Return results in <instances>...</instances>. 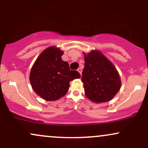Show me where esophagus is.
Segmentation results:
<instances>
[{
    "instance_id": "esophagus-1",
    "label": "esophagus",
    "mask_w": 148,
    "mask_h": 148,
    "mask_svg": "<svg viewBox=\"0 0 148 148\" xmlns=\"http://www.w3.org/2000/svg\"><path fill=\"white\" fill-rule=\"evenodd\" d=\"M77 70H78V72L80 73V74H81H81H82V69L80 68V67H79V68H78Z\"/></svg>"
}]
</instances>
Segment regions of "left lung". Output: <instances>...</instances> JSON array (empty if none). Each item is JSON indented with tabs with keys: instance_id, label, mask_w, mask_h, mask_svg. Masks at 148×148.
Instances as JSON below:
<instances>
[{
	"instance_id": "1",
	"label": "left lung",
	"mask_w": 148,
	"mask_h": 148,
	"mask_svg": "<svg viewBox=\"0 0 148 148\" xmlns=\"http://www.w3.org/2000/svg\"><path fill=\"white\" fill-rule=\"evenodd\" d=\"M84 54L85 67L82 73L85 96L96 103L111 101L121 85L114 65L99 50Z\"/></svg>"
}]
</instances>
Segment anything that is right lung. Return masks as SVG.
Wrapping results in <instances>:
<instances>
[{
  "label": "right lung",
  "instance_id": "obj_1",
  "mask_svg": "<svg viewBox=\"0 0 148 148\" xmlns=\"http://www.w3.org/2000/svg\"><path fill=\"white\" fill-rule=\"evenodd\" d=\"M63 51L56 46L47 47L34 63L29 74L33 90L44 100L56 101L68 91L69 82L80 79L77 71L70 70L69 64L62 60Z\"/></svg>",
  "mask_w": 148,
  "mask_h": 148
}]
</instances>
